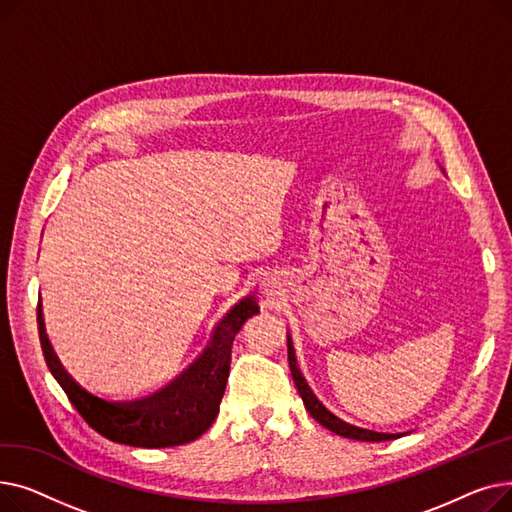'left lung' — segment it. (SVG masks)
Returning <instances> with one entry per match:
<instances>
[{
    "mask_svg": "<svg viewBox=\"0 0 512 512\" xmlns=\"http://www.w3.org/2000/svg\"><path fill=\"white\" fill-rule=\"evenodd\" d=\"M288 365H290V373H292V380L294 386H297L303 402H305V409L309 411V415L319 423L328 427L330 432L344 436V438H351V440H361V442H386V440H394L400 438L402 434H382V432H371V429H363L357 425L346 423L342 419H338L334 413H330L321 402L317 400V396L313 394V390L309 388L307 380L303 378V373L297 365V357H294V348H292V340L288 336Z\"/></svg>",
    "mask_w": 512,
    "mask_h": 512,
    "instance_id": "8db88e82",
    "label": "left lung"
}]
</instances>
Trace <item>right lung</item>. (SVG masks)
<instances>
[{
    "label": "right lung",
    "mask_w": 512,
    "mask_h": 512,
    "mask_svg": "<svg viewBox=\"0 0 512 512\" xmlns=\"http://www.w3.org/2000/svg\"><path fill=\"white\" fill-rule=\"evenodd\" d=\"M257 313L259 307L251 297L242 299L224 317L203 355L174 382L149 396L120 402L103 400L70 378L47 340L41 307L37 309V324L51 375L97 434L128 446L168 448L197 440L218 417L230 373L232 342L245 321Z\"/></svg>",
    "instance_id": "1"
}]
</instances>
